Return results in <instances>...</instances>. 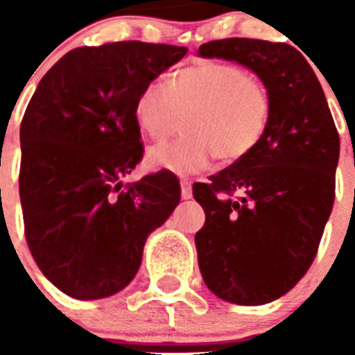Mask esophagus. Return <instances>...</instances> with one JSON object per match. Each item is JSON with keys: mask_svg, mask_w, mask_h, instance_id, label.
I'll use <instances>...</instances> for the list:
<instances>
[{"mask_svg": "<svg viewBox=\"0 0 355 355\" xmlns=\"http://www.w3.org/2000/svg\"><path fill=\"white\" fill-rule=\"evenodd\" d=\"M180 195H182L184 200L191 199V184H189L188 180H182V182H180Z\"/></svg>", "mask_w": 355, "mask_h": 355, "instance_id": "1", "label": "esophagus"}]
</instances>
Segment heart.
Returning <instances> with one entry per match:
<instances>
[{"instance_id":"b5f03b06","label":"heart","mask_w":355,"mask_h":355,"mask_svg":"<svg viewBox=\"0 0 355 355\" xmlns=\"http://www.w3.org/2000/svg\"><path fill=\"white\" fill-rule=\"evenodd\" d=\"M134 118L150 139H164L184 121L186 132L155 145L147 155L153 167L195 175L219 156L232 164L250 155L269 127L270 97L261 80L230 62L202 60L173 71L166 80L145 86Z\"/></svg>"}]
</instances>
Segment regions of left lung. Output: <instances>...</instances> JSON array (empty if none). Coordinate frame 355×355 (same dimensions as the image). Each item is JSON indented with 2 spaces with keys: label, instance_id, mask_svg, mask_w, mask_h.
<instances>
[{
  "label": "left lung",
  "instance_id": "obj_1",
  "mask_svg": "<svg viewBox=\"0 0 355 355\" xmlns=\"http://www.w3.org/2000/svg\"><path fill=\"white\" fill-rule=\"evenodd\" d=\"M199 55L241 64L270 97L258 147L193 184L206 214L195 234L202 280L227 302L261 306L291 291L313 263L336 199L339 134L317 75L289 44L225 38Z\"/></svg>",
  "mask_w": 355,
  "mask_h": 355
}]
</instances>
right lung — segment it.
<instances>
[{
    "instance_id": "1",
    "label": "right lung",
    "mask_w": 355,
    "mask_h": 355,
    "mask_svg": "<svg viewBox=\"0 0 355 355\" xmlns=\"http://www.w3.org/2000/svg\"><path fill=\"white\" fill-rule=\"evenodd\" d=\"M186 53L136 40L77 47L31 97L19 127L25 239L44 276L68 297L97 300L127 287L149 234L180 202L171 171L132 184L123 177L144 156L136 99Z\"/></svg>"
}]
</instances>
